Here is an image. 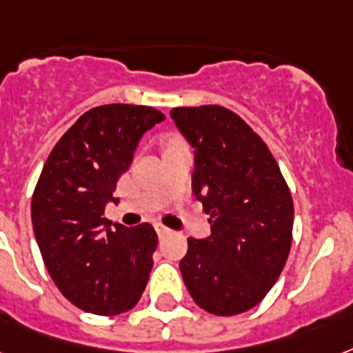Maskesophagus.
<instances>
[{"mask_svg":"<svg viewBox=\"0 0 353 353\" xmlns=\"http://www.w3.org/2000/svg\"><path fill=\"white\" fill-rule=\"evenodd\" d=\"M155 231H157L159 236H165V235H168V233H170V230H168V228H165L163 224H155Z\"/></svg>","mask_w":353,"mask_h":353,"instance_id":"34e87169","label":"esophagus"}]
</instances>
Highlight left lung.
Segmentation results:
<instances>
[{"instance_id":"left-lung-1","label":"left lung","mask_w":353,"mask_h":353,"mask_svg":"<svg viewBox=\"0 0 353 353\" xmlns=\"http://www.w3.org/2000/svg\"><path fill=\"white\" fill-rule=\"evenodd\" d=\"M170 117L194 148L192 192L211 216V235L188 239L183 281L207 313H244L272 289L289 257V187L259 134L230 109L176 107Z\"/></svg>"}]
</instances>
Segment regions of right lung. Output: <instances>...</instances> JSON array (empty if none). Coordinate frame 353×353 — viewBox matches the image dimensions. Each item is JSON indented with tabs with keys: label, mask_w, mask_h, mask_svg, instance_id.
<instances>
[{
	"label": "right lung",
	"mask_w": 353,
	"mask_h": 353,
	"mask_svg": "<svg viewBox=\"0 0 353 353\" xmlns=\"http://www.w3.org/2000/svg\"><path fill=\"white\" fill-rule=\"evenodd\" d=\"M165 114L146 105L111 103L87 111L51 150L31 201L40 254L64 298L94 314H118L141 300L157 250L150 224L103 219L142 134Z\"/></svg>",
	"instance_id": "obj_1"
}]
</instances>
